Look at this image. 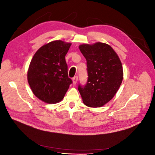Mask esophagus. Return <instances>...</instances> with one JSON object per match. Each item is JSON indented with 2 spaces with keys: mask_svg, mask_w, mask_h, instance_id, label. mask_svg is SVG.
I'll return each mask as SVG.
<instances>
[{
  "mask_svg": "<svg viewBox=\"0 0 155 155\" xmlns=\"http://www.w3.org/2000/svg\"><path fill=\"white\" fill-rule=\"evenodd\" d=\"M78 80V77L76 76H74L73 78H72V81H73V83L74 84H76L77 83Z\"/></svg>",
  "mask_w": 155,
  "mask_h": 155,
  "instance_id": "obj_1",
  "label": "esophagus"
}]
</instances>
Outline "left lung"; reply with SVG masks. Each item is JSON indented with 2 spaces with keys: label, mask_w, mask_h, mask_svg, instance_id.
<instances>
[{
  "label": "left lung",
  "mask_w": 155,
  "mask_h": 155,
  "mask_svg": "<svg viewBox=\"0 0 155 155\" xmlns=\"http://www.w3.org/2000/svg\"><path fill=\"white\" fill-rule=\"evenodd\" d=\"M85 58L88 79L79 84L78 91L85 105L100 107L114 96L123 80V68L119 57L109 45L96 43L79 45Z\"/></svg>",
  "instance_id": "left-lung-1"
}]
</instances>
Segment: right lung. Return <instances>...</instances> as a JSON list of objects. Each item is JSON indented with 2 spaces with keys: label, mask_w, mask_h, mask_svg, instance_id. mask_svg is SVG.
Returning <instances> with one entry per match:
<instances>
[{
  "label": "right lung",
  "mask_w": 155,
  "mask_h": 155,
  "mask_svg": "<svg viewBox=\"0 0 155 155\" xmlns=\"http://www.w3.org/2000/svg\"><path fill=\"white\" fill-rule=\"evenodd\" d=\"M71 43L54 41L36 51L28 70V81L34 95L47 104L61 101L72 84L65 55Z\"/></svg>",
  "instance_id": "add662e5"
}]
</instances>
